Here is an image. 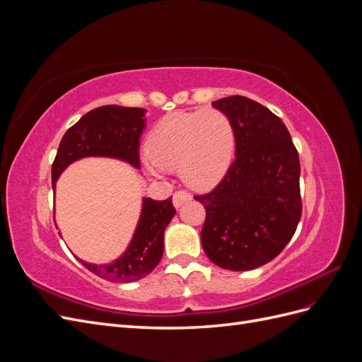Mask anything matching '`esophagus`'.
<instances>
[{"instance_id":"1","label":"esophagus","mask_w":362,"mask_h":362,"mask_svg":"<svg viewBox=\"0 0 362 362\" xmlns=\"http://www.w3.org/2000/svg\"><path fill=\"white\" fill-rule=\"evenodd\" d=\"M192 199V193H189L187 190H178L173 193V205L175 206H181L185 201H190Z\"/></svg>"}]
</instances>
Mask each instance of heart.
<instances>
[{
  "label": "heart",
  "instance_id": "obj_1",
  "mask_svg": "<svg viewBox=\"0 0 362 362\" xmlns=\"http://www.w3.org/2000/svg\"><path fill=\"white\" fill-rule=\"evenodd\" d=\"M234 146V127L222 110L175 112L164 116L148 136L146 169L152 175L178 169L184 182L206 189L226 173Z\"/></svg>",
  "mask_w": 362,
  "mask_h": 362
}]
</instances>
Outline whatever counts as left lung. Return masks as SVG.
I'll return each instance as SVG.
<instances>
[{
	"instance_id": "left-lung-1",
	"label": "left lung",
	"mask_w": 362,
	"mask_h": 362,
	"mask_svg": "<svg viewBox=\"0 0 362 362\" xmlns=\"http://www.w3.org/2000/svg\"><path fill=\"white\" fill-rule=\"evenodd\" d=\"M213 107L231 119L235 158L211 192L194 196L205 206L201 242L218 267L252 270L276 258L299 225V154L267 107L240 95Z\"/></svg>"
}]
</instances>
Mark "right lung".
I'll return each mask as SVG.
<instances>
[{
    "label": "right lung",
    "mask_w": 362,
    "mask_h": 362,
    "mask_svg": "<svg viewBox=\"0 0 362 362\" xmlns=\"http://www.w3.org/2000/svg\"><path fill=\"white\" fill-rule=\"evenodd\" d=\"M145 110L137 107L103 105L86 113L64 133L52 163V187L59 175L83 157H113L140 166L139 140L145 128ZM177 213L172 198L144 201L140 221L125 254L112 264H81L105 281L134 282L157 267L163 257L164 229Z\"/></svg>",
    "instance_id": "obj_1"
}]
</instances>
